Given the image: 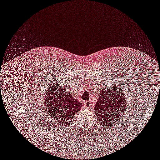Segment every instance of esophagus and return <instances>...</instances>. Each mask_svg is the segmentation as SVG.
Listing matches in <instances>:
<instances>
[{"mask_svg": "<svg viewBox=\"0 0 160 160\" xmlns=\"http://www.w3.org/2000/svg\"><path fill=\"white\" fill-rule=\"evenodd\" d=\"M84 106H85V107L86 108H90V107H91V102H90V101H86V102H85V103H84Z\"/></svg>", "mask_w": 160, "mask_h": 160, "instance_id": "1", "label": "esophagus"}]
</instances>
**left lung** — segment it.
Returning <instances> with one entry per match:
<instances>
[{"label":"left lung","mask_w":160,"mask_h":160,"mask_svg":"<svg viewBox=\"0 0 160 160\" xmlns=\"http://www.w3.org/2000/svg\"><path fill=\"white\" fill-rule=\"evenodd\" d=\"M125 98L121 88L113 86L112 88L102 90L93 112L102 126L108 128L112 126L113 122L119 121L126 108Z\"/></svg>","instance_id":"left-lung-1"}]
</instances>
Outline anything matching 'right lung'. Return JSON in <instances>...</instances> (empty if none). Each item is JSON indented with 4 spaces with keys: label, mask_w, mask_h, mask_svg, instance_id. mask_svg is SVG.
I'll list each match as a JSON object with an SVG mask.
<instances>
[{
    "label": "right lung",
    "mask_w": 160,
    "mask_h": 160,
    "mask_svg": "<svg viewBox=\"0 0 160 160\" xmlns=\"http://www.w3.org/2000/svg\"><path fill=\"white\" fill-rule=\"evenodd\" d=\"M44 102L48 113L62 128L70 125L74 115L83 106L58 83L50 86L45 93Z\"/></svg>",
    "instance_id": "add662e5"
}]
</instances>
